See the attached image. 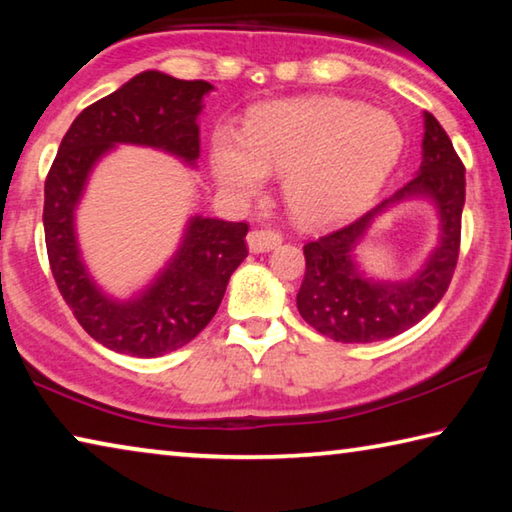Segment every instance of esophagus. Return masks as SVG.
<instances>
[{
    "mask_svg": "<svg viewBox=\"0 0 512 512\" xmlns=\"http://www.w3.org/2000/svg\"><path fill=\"white\" fill-rule=\"evenodd\" d=\"M282 244V232L273 228H259L248 235L250 253H266V250Z\"/></svg>",
    "mask_w": 512,
    "mask_h": 512,
    "instance_id": "34e87169",
    "label": "esophagus"
}]
</instances>
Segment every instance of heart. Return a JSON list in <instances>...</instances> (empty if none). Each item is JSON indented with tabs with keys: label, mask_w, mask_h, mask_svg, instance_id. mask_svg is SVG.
Instances as JSON below:
<instances>
[{
	"label": "heart",
	"mask_w": 512,
	"mask_h": 512,
	"mask_svg": "<svg viewBox=\"0 0 512 512\" xmlns=\"http://www.w3.org/2000/svg\"><path fill=\"white\" fill-rule=\"evenodd\" d=\"M404 149L397 119L339 97L268 103L244 131L221 128L212 171L225 192L253 196L266 173H282L289 212L305 225H327L359 212L391 176Z\"/></svg>",
	"instance_id": "heart-1"
}]
</instances>
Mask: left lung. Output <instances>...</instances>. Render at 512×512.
Instances as JSON below:
<instances>
[{
	"label": "left lung",
	"mask_w": 512,
	"mask_h": 512,
	"mask_svg": "<svg viewBox=\"0 0 512 512\" xmlns=\"http://www.w3.org/2000/svg\"><path fill=\"white\" fill-rule=\"evenodd\" d=\"M427 195L441 214V244L423 271L409 283L368 281L356 265L353 246L374 216L397 200ZM465 205V167L454 144L424 112L422 164L411 183L359 219L325 232L305 244V280L298 291V311L305 323L339 343H372L406 332L438 305L452 282L461 250V214Z\"/></svg>",
	"instance_id": "8db88e82"
}]
</instances>
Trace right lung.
Returning <instances> with one entry per match:
<instances>
[{"label":"right lung","instance_id":"right-lung-1","mask_svg":"<svg viewBox=\"0 0 512 512\" xmlns=\"http://www.w3.org/2000/svg\"><path fill=\"white\" fill-rule=\"evenodd\" d=\"M207 81L142 72L72 121L45 180V241L58 291L94 341L131 357L183 348L214 318L235 268L248 257V223L194 216L176 257L142 296L117 302L94 287L74 237L85 180L115 144H142L196 164L198 112Z\"/></svg>","mask_w":512,"mask_h":512}]
</instances>
